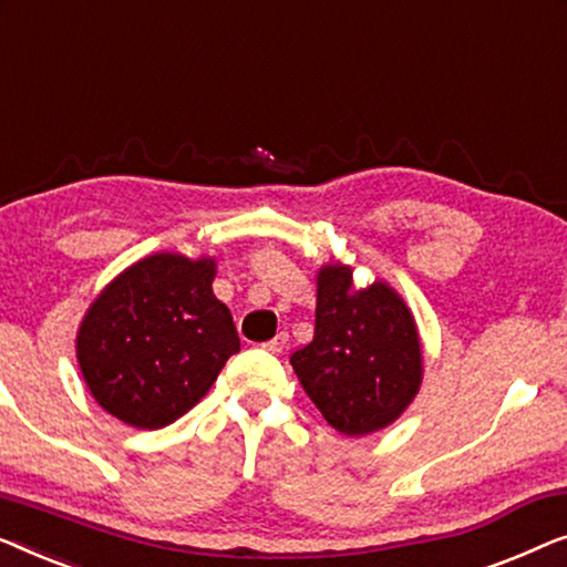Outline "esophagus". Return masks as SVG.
<instances>
[{
	"instance_id": "34e87169",
	"label": "esophagus",
	"mask_w": 567,
	"mask_h": 567,
	"mask_svg": "<svg viewBox=\"0 0 567 567\" xmlns=\"http://www.w3.org/2000/svg\"><path fill=\"white\" fill-rule=\"evenodd\" d=\"M287 341H290V337H287V333H277L275 339L265 341V344H261V347H265L269 354H282L285 349H287Z\"/></svg>"
}]
</instances>
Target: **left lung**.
<instances>
[{
    "label": "left lung",
    "mask_w": 567,
    "mask_h": 567,
    "mask_svg": "<svg viewBox=\"0 0 567 567\" xmlns=\"http://www.w3.org/2000/svg\"><path fill=\"white\" fill-rule=\"evenodd\" d=\"M290 364L323 419L347 436L393 424L424 374L416 321L401 295L380 280L354 290L344 265L318 269L313 341Z\"/></svg>",
    "instance_id": "1"
}]
</instances>
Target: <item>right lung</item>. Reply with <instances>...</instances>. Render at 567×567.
I'll return each instance as SVG.
<instances>
[{"mask_svg": "<svg viewBox=\"0 0 567 567\" xmlns=\"http://www.w3.org/2000/svg\"><path fill=\"white\" fill-rule=\"evenodd\" d=\"M215 261L151 254L97 295L76 337L84 382L110 416L162 429L200 403L241 349L213 295Z\"/></svg>", "mask_w": 567, "mask_h": 567, "instance_id": "right-lung-1", "label": "right lung"}]
</instances>
